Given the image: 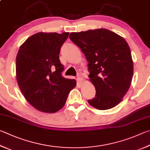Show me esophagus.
Masks as SVG:
<instances>
[{
    "label": "esophagus",
    "mask_w": 150,
    "mask_h": 150,
    "mask_svg": "<svg viewBox=\"0 0 150 150\" xmlns=\"http://www.w3.org/2000/svg\"><path fill=\"white\" fill-rule=\"evenodd\" d=\"M77 79V81L79 83L82 82V80H83V74H82V73H78Z\"/></svg>",
    "instance_id": "1"
}]
</instances>
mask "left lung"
I'll return each mask as SVG.
<instances>
[{"instance_id": "left-lung-1", "label": "left lung", "mask_w": 150, "mask_h": 150, "mask_svg": "<svg viewBox=\"0 0 150 150\" xmlns=\"http://www.w3.org/2000/svg\"><path fill=\"white\" fill-rule=\"evenodd\" d=\"M69 38L88 62L89 80L96 89V96L88 100L89 104L100 110L118 105L133 77V61L127 42L106 29L71 33Z\"/></svg>"}]
</instances>
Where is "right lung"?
Wrapping results in <instances>:
<instances>
[{
  "label": "right lung",
  "mask_w": 150,
  "mask_h": 150,
  "mask_svg": "<svg viewBox=\"0 0 150 150\" xmlns=\"http://www.w3.org/2000/svg\"><path fill=\"white\" fill-rule=\"evenodd\" d=\"M69 33L40 32L29 37L16 56V79L21 92L33 107L45 113H55L64 107L75 79L62 76L60 48Z\"/></svg>",
  "instance_id": "obj_1"
}]
</instances>
